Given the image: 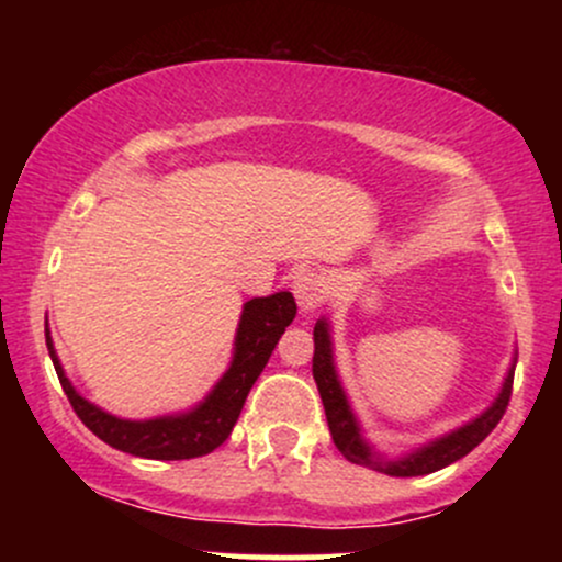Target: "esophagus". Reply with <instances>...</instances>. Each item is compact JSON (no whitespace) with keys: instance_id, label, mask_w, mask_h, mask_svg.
Here are the masks:
<instances>
[{"instance_id":"34e87169","label":"esophagus","mask_w":562,"mask_h":562,"mask_svg":"<svg viewBox=\"0 0 562 562\" xmlns=\"http://www.w3.org/2000/svg\"><path fill=\"white\" fill-rule=\"evenodd\" d=\"M293 293L303 314H314L325 303V280L312 269L293 277Z\"/></svg>"}]
</instances>
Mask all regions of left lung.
<instances>
[{"label": "left lung", "instance_id": "8db88e82", "mask_svg": "<svg viewBox=\"0 0 562 562\" xmlns=\"http://www.w3.org/2000/svg\"><path fill=\"white\" fill-rule=\"evenodd\" d=\"M312 372H314V380H317L322 406H325L327 425H330V436L340 454H344L348 462H353V465H367L378 470V473L396 475V479H412V475L436 473V470L462 460V457L470 454V451L479 447L483 438L492 434L496 423H499L502 415L507 412L509 396H513L515 364L509 367L505 385H502L496 402L488 406L481 417H475L473 423L462 425V428L451 430L447 436L436 438V441H430L428 447L412 451V454L402 457V460H383V457L375 454V451L367 447L362 430H359L357 417H353L351 406H348V398L344 393V385H340L338 380V372H335L330 325H327L325 319H319L317 325H314Z\"/></svg>", "mask_w": 562, "mask_h": 562}]
</instances>
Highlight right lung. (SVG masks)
<instances>
[{
	"mask_svg": "<svg viewBox=\"0 0 562 562\" xmlns=\"http://www.w3.org/2000/svg\"><path fill=\"white\" fill-rule=\"evenodd\" d=\"M293 319L295 299L288 290L245 303L235 335V357L214 391L195 409L184 412V415L156 417V420H121L79 396L63 372L53 338H49V327L44 335H47L49 357H53L55 372L70 406L97 438L111 443L113 449L145 457V460H192V457L209 454L227 441L256 378L261 375L277 340Z\"/></svg>",
	"mask_w": 562,
	"mask_h": 562,
	"instance_id": "right-lung-1",
	"label": "right lung"
}]
</instances>
